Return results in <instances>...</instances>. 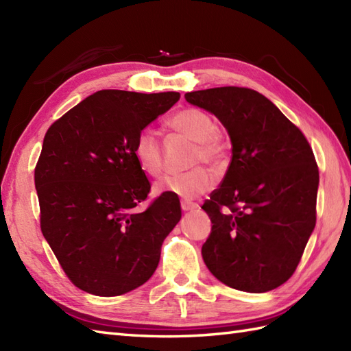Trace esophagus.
<instances>
[{
    "mask_svg": "<svg viewBox=\"0 0 351 351\" xmlns=\"http://www.w3.org/2000/svg\"><path fill=\"white\" fill-rule=\"evenodd\" d=\"M181 208H182V211H184V213H187V211L196 210L197 205H196V204H193V202H189V200H182V202H181Z\"/></svg>",
    "mask_w": 351,
    "mask_h": 351,
    "instance_id": "1",
    "label": "esophagus"
}]
</instances>
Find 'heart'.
I'll use <instances>...</instances> for the list:
<instances>
[{
	"instance_id": "b5f03b06",
	"label": "heart",
	"mask_w": 351,
	"mask_h": 351,
	"mask_svg": "<svg viewBox=\"0 0 351 351\" xmlns=\"http://www.w3.org/2000/svg\"><path fill=\"white\" fill-rule=\"evenodd\" d=\"M170 125L187 138L196 141L190 164L197 166L206 162L215 170L225 167L228 151L215 119L199 108H185L170 119ZM134 156L140 169L149 176H158L164 167L162 145L155 130H141L134 141ZM211 171L204 166H197L184 173H171L164 176L155 185L156 193H173L176 196L193 199L213 187Z\"/></svg>"
}]
</instances>
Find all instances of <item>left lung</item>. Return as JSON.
<instances>
[{"instance_id":"left-lung-1","label":"left lung","mask_w":351,"mask_h":351,"mask_svg":"<svg viewBox=\"0 0 351 351\" xmlns=\"http://www.w3.org/2000/svg\"><path fill=\"white\" fill-rule=\"evenodd\" d=\"M228 130L232 158L202 205L213 228L205 264L225 285L267 293L299 265L315 228L318 166L306 137L264 95L247 87L185 93Z\"/></svg>"}]
</instances>
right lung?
I'll list each match as a JSON object with an SVG mask.
<instances>
[{
  "mask_svg": "<svg viewBox=\"0 0 351 351\" xmlns=\"http://www.w3.org/2000/svg\"><path fill=\"white\" fill-rule=\"evenodd\" d=\"M180 96L99 90L45 134L34 169L40 229L69 280L88 294L121 295L143 285L181 220L173 193L134 211L151 191L134 141Z\"/></svg>",
  "mask_w": 351,
  "mask_h": 351,
  "instance_id": "add662e5",
  "label": "right lung"
}]
</instances>
